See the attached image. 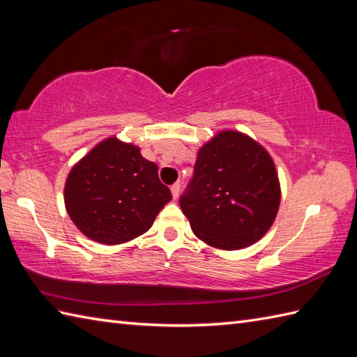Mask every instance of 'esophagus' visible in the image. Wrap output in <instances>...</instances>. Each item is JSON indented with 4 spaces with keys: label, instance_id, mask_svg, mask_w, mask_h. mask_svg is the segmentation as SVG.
<instances>
[{
    "label": "esophagus",
    "instance_id": "1",
    "mask_svg": "<svg viewBox=\"0 0 357 357\" xmlns=\"http://www.w3.org/2000/svg\"><path fill=\"white\" fill-rule=\"evenodd\" d=\"M170 190H172V196H173V199H178V196H179V190H181V185H179V184H173V185L170 187Z\"/></svg>",
    "mask_w": 357,
    "mask_h": 357
}]
</instances>
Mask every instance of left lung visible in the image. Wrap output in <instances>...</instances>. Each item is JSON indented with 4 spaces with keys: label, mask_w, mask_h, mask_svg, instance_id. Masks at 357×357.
Listing matches in <instances>:
<instances>
[{
    "label": "left lung",
    "mask_w": 357,
    "mask_h": 357,
    "mask_svg": "<svg viewBox=\"0 0 357 357\" xmlns=\"http://www.w3.org/2000/svg\"><path fill=\"white\" fill-rule=\"evenodd\" d=\"M195 236L219 250H241L270 230L280 183L264 146L239 130L218 132L202 144L190 188L179 201Z\"/></svg>",
    "instance_id": "8db88e82"
}]
</instances>
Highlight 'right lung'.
<instances>
[{
    "mask_svg": "<svg viewBox=\"0 0 357 357\" xmlns=\"http://www.w3.org/2000/svg\"><path fill=\"white\" fill-rule=\"evenodd\" d=\"M172 199L158 165L116 136L98 142L67 174L64 204L78 230L98 244L118 245L141 236Z\"/></svg>",
    "mask_w": 357,
    "mask_h": 357,
    "instance_id": "1",
    "label": "right lung"
}]
</instances>
